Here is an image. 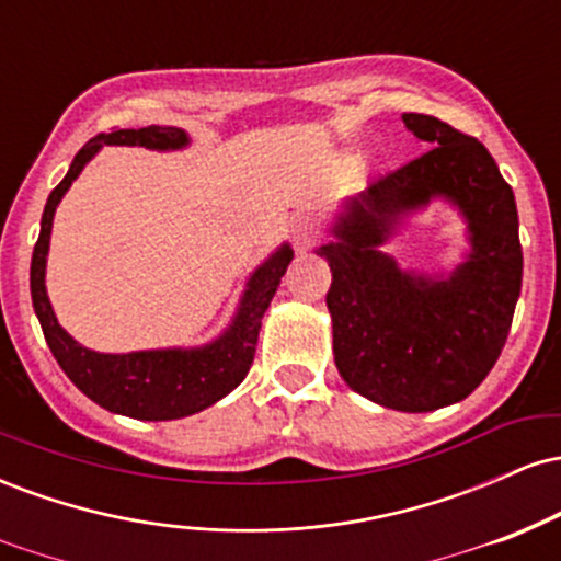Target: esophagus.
<instances>
[{
    "mask_svg": "<svg viewBox=\"0 0 561 561\" xmlns=\"http://www.w3.org/2000/svg\"><path fill=\"white\" fill-rule=\"evenodd\" d=\"M293 237H295V244L306 250V248H313V244L321 240V229L313 218H300V221L295 224Z\"/></svg>",
    "mask_w": 561,
    "mask_h": 561,
    "instance_id": "34e87169",
    "label": "esophagus"
}]
</instances>
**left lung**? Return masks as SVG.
<instances>
[{
	"mask_svg": "<svg viewBox=\"0 0 561 561\" xmlns=\"http://www.w3.org/2000/svg\"><path fill=\"white\" fill-rule=\"evenodd\" d=\"M403 124L430 150L347 199L334 242L317 253L332 268L340 377L369 401L420 414L465 401L499 362L523 287V244L514 192L485 145L433 115L403 113ZM433 196L462 210L473 244L448 280L403 273L378 250Z\"/></svg>",
	"mask_w": 561,
	"mask_h": 561,
	"instance_id": "8db88e82",
	"label": "left lung"
}]
</instances>
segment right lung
I'll list each match as a JSON object with an SVG mask.
<instances>
[{"label":"right lung","mask_w":561,"mask_h":561,"mask_svg":"<svg viewBox=\"0 0 561 561\" xmlns=\"http://www.w3.org/2000/svg\"><path fill=\"white\" fill-rule=\"evenodd\" d=\"M190 137L182 128L173 126H147V128H115V131L96 134L76 152L73 163L60 184L55 186L44 205L42 231L34 244L31 259V300L42 324L44 340L49 351L66 371L70 382L83 396L92 398L102 409L131 420H182L208 409L224 396H229L237 385L248 377L253 366L255 345L263 313L272 302L282 276H285L293 250L282 244L263 266L255 268L244 289L237 317L221 337L205 347H169V351H137V353H94L76 343L70 334L57 324L53 306H49L44 272H47L49 234H53L55 208L83 165L100 152L102 145H137L150 150H179Z\"/></svg>","instance_id":"1"}]
</instances>
